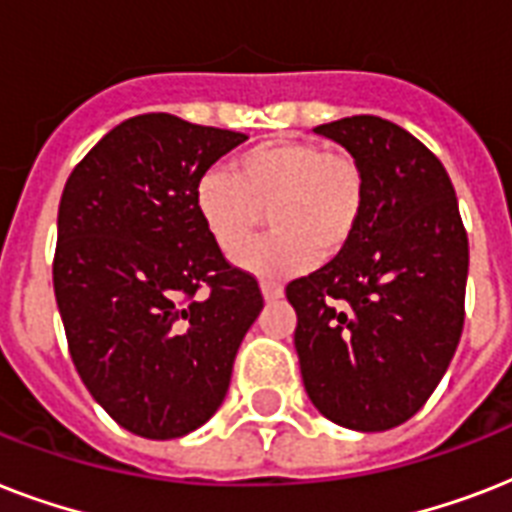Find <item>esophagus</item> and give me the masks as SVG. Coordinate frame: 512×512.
Wrapping results in <instances>:
<instances>
[{
  "label": "esophagus",
  "mask_w": 512,
  "mask_h": 512,
  "mask_svg": "<svg viewBox=\"0 0 512 512\" xmlns=\"http://www.w3.org/2000/svg\"><path fill=\"white\" fill-rule=\"evenodd\" d=\"M260 289H263V297L268 300V303H276L279 297H284V287H281V284H276V281H263V284H260Z\"/></svg>",
  "instance_id": "34e87169"
}]
</instances>
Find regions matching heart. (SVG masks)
Listing matches in <instances>:
<instances>
[{
  "mask_svg": "<svg viewBox=\"0 0 512 512\" xmlns=\"http://www.w3.org/2000/svg\"><path fill=\"white\" fill-rule=\"evenodd\" d=\"M193 207L225 257L247 247L268 212L276 231L249 247L239 265L260 279H287L348 249L364 220L366 180L350 154L313 140H263L241 151L231 172H204Z\"/></svg>",
  "mask_w": 512,
  "mask_h": 512,
  "instance_id": "obj_1",
  "label": "heart"
}]
</instances>
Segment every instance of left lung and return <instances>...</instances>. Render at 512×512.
Returning a JSON list of instances; mask_svg holds the SVG:
<instances>
[{"label": "left lung", "mask_w": 512, "mask_h": 512, "mask_svg": "<svg viewBox=\"0 0 512 512\" xmlns=\"http://www.w3.org/2000/svg\"><path fill=\"white\" fill-rule=\"evenodd\" d=\"M364 170L348 249L287 284L308 398L327 420L380 433L422 409L465 324L468 233L444 164L380 116L319 124Z\"/></svg>", "instance_id": "1"}]
</instances>
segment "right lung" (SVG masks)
Listing matches in <instances>:
<instances>
[{"label":"right lung","instance_id":"1","mask_svg":"<svg viewBox=\"0 0 512 512\" xmlns=\"http://www.w3.org/2000/svg\"><path fill=\"white\" fill-rule=\"evenodd\" d=\"M247 135L172 114L108 132L66 180L52 284L74 366L135 436L180 438L223 404L263 311L255 276L204 231L193 188Z\"/></svg>","mask_w":512,"mask_h":512}]
</instances>
